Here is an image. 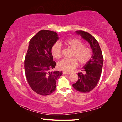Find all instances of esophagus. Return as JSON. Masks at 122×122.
Returning a JSON list of instances; mask_svg holds the SVG:
<instances>
[{
  "instance_id": "1",
  "label": "esophagus",
  "mask_w": 122,
  "mask_h": 122,
  "mask_svg": "<svg viewBox=\"0 0 122 122\" xmlns=\"http://www.w3.org/2000/svg\"><path fill=\"white\" fill-rule=\"evenodd\" d=\"M70 74V72H66V71L63 72V74Z\"/></svg>"
}]
</instances>
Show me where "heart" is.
<instances>
[{"mask_svg": "<svg viewBox=\"0 0 122 122\" xmlns=\"http://www.w3.org/2000/svg\"><path fill=\"white\" fill-rule=\"evenodd\" d=\"M64 43L72 50L71 59H64L58 63L59 69L66 72H70L76 68L78 62L80 64H86L91 58L92 51L87 46H84V44L78 39L74 38L65 41ZM52 55L56 59H59L61 56L62 47L60 44L56 42L52 45L51 49Z\"/></svg>", "mask_w": 122, "mask_h": 122, "instance_id": "1", "label": "heart"}]
</instances>
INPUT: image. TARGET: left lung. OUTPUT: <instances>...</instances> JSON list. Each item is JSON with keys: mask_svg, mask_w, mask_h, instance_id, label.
<instances>
[{"mask_svg": "<svg viewBox=\"0 0 122 122\" xmlns=\"http://www.w3.org/2000/svg\"><path fill=\"white\" fill-rule=\"evenodd\" d=\"M77 34L90 43L92 49L91 58L83 67L82 71L77 73L79 79L72 86L74 89L81 93H87L97 86L99 81L103 64V56L97 41L89 33L83 31H76Z\"/></svg>", "mask_w": 122, "mask_h": 122, "instance_id": "8db88e82", "label": "left lung"}]
</instances>
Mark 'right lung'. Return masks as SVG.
I'll list each match as a JSON object with an SVG mask.
<instances>
[{
  "label": "right lung",
  "mask_w": 122,
  "mask_h": 122,
  "mask_svg": "<svg viewBox=\"0 0 122 122\" xmlns=\"http://www.w3.org/2000/svg\"><path fill=\"white\" fill-rule=\"evenodd\" d=\"M59 39L53 31L42 30L31 39L25 59V71L28 83L37 94L48 95L56 89V80L62 72L52 71L56 63L51 49Z\"/></svg>",
  "instance_id": "right-lung-1"
}]
</instances>
